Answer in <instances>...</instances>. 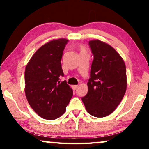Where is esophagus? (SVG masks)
Segmentation results:
<instances>
[{"mask_svg": "<svg viewBox=\"0 0 149 149\" xmlns=\"http://www.w3.org/2000/svg\"><path fill=\"white\" fill-rule=\"evenodd\" d=\"M78 87H79L78 85H72V88L73 90L75 91V90H77V88H78Z\"/></svg>", "mask_w": 149, "mask_h": 149, "instance_id": "esophagus-1", "label": "esophagus"}]
</instances>
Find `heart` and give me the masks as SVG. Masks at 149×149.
Returning a JSON list of instances; mask_svg holds the SVG:
<instances>
[{
	"instance_id": "b5f03b06",
	"label": "heart",
	"mask_w": 149,
	"mask_h": 149,
	"mask_svg": "<svg viewBox=\"0 0 149 149\" xmlns=\"http://www.w3.org/2000/svg\"><path fill=\"white\" fill-rule=\"evenodd\" d=\"M80 50H81V52H85V49L83 46H81V48H80Z\"/></svg>"
}]
</instances>
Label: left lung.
I'll list each match as a JSON object with an SVG mask.
<instances>
[{
	"label": "left lung",
	"mask_w": 149,
	"mask_h": 149,
	"mask_svg": "<svg viewBox=\"0 0 149 149\" xmlns=\"http://www.w3.org/2000/svg\"><path fill=\"white\" fill-rule=\"evenodd\" d=\"M93 54L88 92L82 101L91 115L103 118L113 112L127 87L126 65L117 51L99 40L89 41Z\"/></svg>",
	"instance_id": "8db88e82"
}]
</instances>
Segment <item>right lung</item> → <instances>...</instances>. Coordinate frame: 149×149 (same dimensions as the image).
<instances>
[{
  "label": "right lung",
  "mask_w": 149,
  "mask_h": 149,
  "mask_svg": "<svg viewBox=\"0 0 149 149\" xmlns=\"http://www.w3.org/2000/svg\"><path fill=\"white\" fill-rule=\"evenodd\" d=\"M68 40L49 41L32 56L25 70V93L34 111L46 120H55L63 115L73 91L64 76L61 62Z\"/></svg>",
  "instance_id": "right-lung-1"
}]
</instances>
